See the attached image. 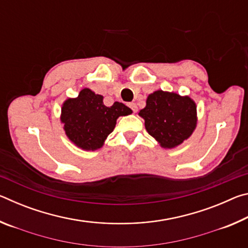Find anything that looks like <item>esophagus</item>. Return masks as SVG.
<instances>
[{"mask_svg":"<svg viewBox=\"0 0 248 248\" xmlns=\"http://www.w3.org/2000/svg\"><path fill=\"white\" fill-rule=\"evenodd\" d=\"M128 106L132 109L133 112H137L138 111V106H137L136 103H129Z\"/></svg>","mask_w":248,"mask_h":248,"instance_id":"1","label":"esophagus"}]
</instances>
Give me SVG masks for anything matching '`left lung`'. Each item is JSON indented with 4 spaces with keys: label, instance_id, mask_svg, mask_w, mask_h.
<instances>
[{
    "label": "left lung",
    "instance_id": "obj_1",
    "mask_svg": "<svg viewBox=\"0 0 248 248\" xmlns=\"http://www.w3.org/2000/svg\"><path fill=\"white\" fill-rule=\"evenodd\" d=\"M139 115L145 129L163 148H174L191 136L196 127L197 108L194 100L175 93L157 91L149 95Z\"/></svg>",
    "mask_w": 248,
    "mask_h": 248
}]
</instances>
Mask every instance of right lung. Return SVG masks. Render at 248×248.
<instances>
[{
  "mask_svg": "<svg viewBox=\"0 0 248 248\" xmlns=\"http://www.w3.org/2000/svg\"><path fill=\"white\" fill-rule=\"evenodd\" d=\"M131 112V109L123 103L105 106L102 95L84 89L78 98L65 100L61 120L71 141L84 150L93 151L104 144L105 139L114 130L117 118Z\"/></svg>",
  "mask_w": 248,
  "mask_h": 248,
  "instance_id": "add662e5",
  "label": "right lung"
}]
</instances>
